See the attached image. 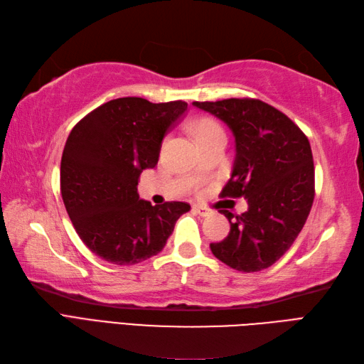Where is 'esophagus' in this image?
Segmentation results:
<instances>
[{"label":"esophagus","instance_id":"1","mask_svg":"<svg viewBox=\"0 0 364 364\" xmlns=\"http://www.w3.org/2000/svg\"><path fill=\"white\" fill-rule=\"evenodd\" d=\"M193 212H196L199 216H208L212 213V210L207 207H200V205H193Z\"/></svg>","mask_w":364,"mask_h":364}]
</instances>
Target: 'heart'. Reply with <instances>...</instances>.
Instances as JSON below:
<instances>
[{
    "mask_svg": "<svg viewBox=\"0 0 364 364\" xmlns=\"http://www.w3.org/2000/svg\"><path fill=\"white\" fill-rule=\"evenodd\" d=\"M221 132H223L221 126L210 118H200L195 124H193V134H195L198 141H203L208 139V136H212L215 134H221Z\"/></svg>",
    "mask_w": 364,
    "mask_h": 364,
    "instance_id": "b5f03b06",
    "label": "heart"
}]
</instances>
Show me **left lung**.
Masks as SVG:
<instances>
[{
    "label": "left lung",
    "mask_w": 364,
    "mask_h": 364,
    "mask_svg": "<svg viewBox=\"0 0 364 364\" xmlns=\"http://www.w3.org/2000/svg\"><path fill=\"white\" fill-rule=\"evenodd\" d=\"M229 126L235 164L221 198L247 199L238 216L223 210L230 232L212 243L213 255L230 268H269L301 233L314 199V165L306 135L285 114L260 100L193 102Z\"/></svg>",
    "instance_id": "left-lung-1"
}]
</instances>
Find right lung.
<instances>
[{"instance_id": "1", "label": "right lung", "mask_w": 364, "mask_h": 364, "mask_svg": "<svg viewBox=\"0 0 364 364\" xmlns=\"http://www.w3.org/2000/svg\"><path fill=\"white\" fill-rule=\"evenodd\" d=\"M183 101L118 98L90 112L70 132L60 161V193L79 238L114 264L157 255L187 213V203L152 205L136 185L159 161L161 140L181 119Z\"/></svg>"}]
</instances>
